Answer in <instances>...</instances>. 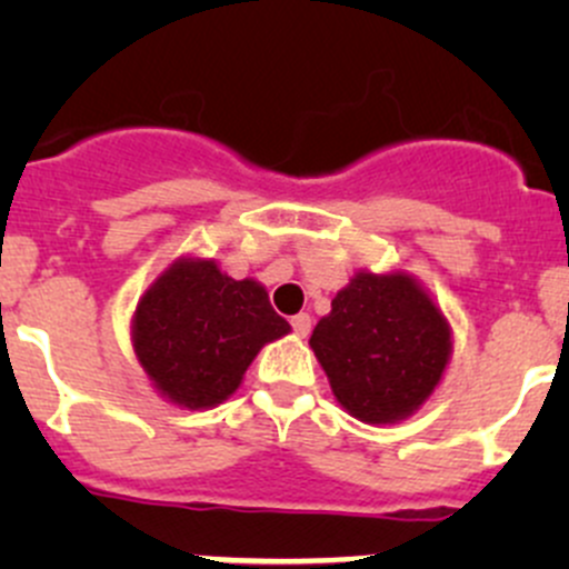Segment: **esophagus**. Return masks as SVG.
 <instances>
[{
	"label": "esophagus",
	"mask_w": 569,
	"mask_h": 569,
	"mask_svg": "<svg viewBox=\"0 0 569 569\" xmlns=\"http://www.w3.org/2000/svg\"><path fill=\"white\" fill-rule=\"evenodd\" d=\"M311 317H308V313H297V317H291V327H295V332L300 338H306L308 332H311Z\"/></svg>",
	"instance_id": "obj_1"
}]
</instances>
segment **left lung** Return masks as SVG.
<instances>
[{
	"label": "left lung",
	"mask_w": 569,
	"mask_h": 569,
	"mask_svg": "<svg viewBox=\"0 0 569 569\" xmlns=\"http://www.w3.org/2000/svg\"><path fill=\"white\" fill-rule=\"evenodd\" d=\"M311 349L338 405L363 423H396L432 396L451 327L407 272H358L313 327Z\"/></svg>",
	"instance_id": "left-lung-1"
}]
</instances>
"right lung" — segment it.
Here are the masks:
<instances>
[{"mask_svg": "<svg viewBox=\"0 0 569 569\" xmlns=\"http://www.w3.org/2000/svg\"><path fill=\"white\" fill-rule=\"evenodd\" d=\"M289 330L261 283L228 278L206 258H178L137 302L131 343L164 399L206 410L242 386L263 343Z\"/></svg>", "mask_w": 569, "mask_h": 569, "instance_id": "right-lung-1", "label": "right lung"}]
</instances>
